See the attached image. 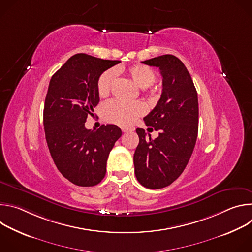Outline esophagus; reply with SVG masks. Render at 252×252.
Returning a JSON list of instances; mask_svg holds the SVG:
<instances>
[{"label": "esophagus", "instance_id": "obj_1", "mask_svg": "<svg viewBox=\"0 0 252 252\" xmlns=\"http://www.w3.org/2000/svg\"><path fill=\"white\" fill-rule=\"evenodd\" d=\"M122 130H123L124 132L133 131V130H134V127H132V126H122Z\"/></svg>", "mask_w": 252, "mask_h": 252}]
</instances>
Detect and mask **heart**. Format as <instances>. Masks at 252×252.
<instances>
[{
	"label": "heart",
	"mask_w": 252,
	"mask_h": 252,
	"mask_svg": "<svg viewBox=\"0 0 252 252\" xmlns=\"http://www.w3.org/2000/svg\"><path fill=\"white\" fill-rule=\"evenodd\" d=\"M126 71L137 87L145 89V91L149 90L151 94H155L158 91V89H150V86L156 81V73L152 67L145 64H134L127 67ZM115 79L116 71L112 68L106 69L99 76L97 80V93L99 96L105 97L111 94ZM143 112L145 109L139 101L124 102L115 99L104 103L101 107V115L104 121L121 126L132 124Z\"/></svg>",
	"instance_id": "obj_1"
}]
</instances>
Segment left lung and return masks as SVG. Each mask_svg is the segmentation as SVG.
Instances as JSON below:
<instances>
[{
  "label": "left lung",
  "mask_w": 252,
  "mask_h": 252,
  "mask_svg": "<svg viewBox=\"0 0 252 252\" xmlns=\"http://www.w3.org/2000/svg\"><path fill=\"white\" fill-rule=\"evenodd\" d=\"M141 63L159 68L162 93L155 109L143 118L158 136L153 139L145 129L136 128L139 142L133 156L134 173L141 186L158 189L171 185L189 161L198 132V98L188 68L175 56L162 55Z\"/></svg>",
  "instance_id": "8db88e82"
}]
</instances>
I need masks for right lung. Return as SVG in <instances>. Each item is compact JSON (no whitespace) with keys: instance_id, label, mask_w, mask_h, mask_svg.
Listing matches in <instances>:
<instances>
[{"instance_id":"right-lung-1","label":"right lung","mask_w":252,"mask_h":252,"mask_svg":"<svg viewBox=\"0 0 252 252\" xmlns=\"http://www.w3.org/2000/svg\"><path fill=\"white\" fill-rule=\"evenodd\" d=\"M119 63L77 54L50 81L44 106L46 140L57 168L76 186L94 187L102 181L110 152L122 136L115 125L96 130L85 126L99 101V76Z\"/></svg>"}]
</instances>
